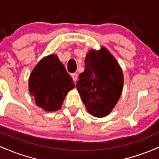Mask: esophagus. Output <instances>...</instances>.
Returning <instances> with one entry per match:
<instances>
[{
	"label": "esophagus",
	"mask_w": 159,
	"mask_h": 159,
	"mask_svg": "<svg viewBox=\"0 0 159 159\" xmlns=\"http://www.w3.org/2000/svg\"><path fill=\"white\" fill-rule=\"evenodd\" d=\"M71 76H72V79L74 80V81L76 82V80H77V78H78V74H76V73H74V74H71Z\"/></svg>",
	"instance_id": "obj_1"
}]
</instances>
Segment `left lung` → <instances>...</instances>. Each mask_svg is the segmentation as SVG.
<instances>
[{
    "mask_svg": "<svg viewBox=\"0 0 159 159\" xmlns=\"http://www.w3.org/2000/svg\"><path fill=\"white\" fill-rule=\"evenodd\" d=\"M123 83L122 68L107 48L88 52L76 89L91 115L107 116L118 102Z\"/></svg>",
    "mask_w": 159,
    "mask_h": 159,
    "instance_id": "obj_1",
    "label": "left lung"
}]
</instances>
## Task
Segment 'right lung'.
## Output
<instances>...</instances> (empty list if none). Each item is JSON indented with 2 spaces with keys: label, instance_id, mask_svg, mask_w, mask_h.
I'll return each instance as SVG.
<instances>
[{
  "label": "right lung",
  "instance_id": "obj_1",
  "mask_svg": "<svg viewBox=\"0 0 159 159\" xmlns=\"http://www.w3.org/2000/svg\"><path fill=\"white\" fill-rule=\"evenodd\" d=\"M74 87L71 76L54 54L37 63L28 82L29 92L34 97L36 104L46 112L61 109L66 95Z\"/></svg>",
  "mask_w": 159,
  "mask_h": 159
}]
</instances>
